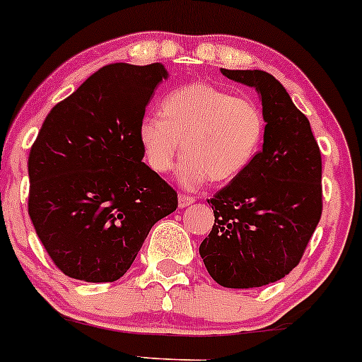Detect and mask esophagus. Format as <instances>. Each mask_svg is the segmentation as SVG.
<instances>
[{"label": "esophagus", "mask_w": 362, "mask_h": 362, "mask_svg": "<svg viewBox=\"0 0 362 362\" xmlns=\"http://www.w3.org/2000/svg\"><path fill=\"white\" fill-rule=\"evenodd\" d=\"M196 201L192 196H187V194H178V206L180 208H187V206L192 204Z\"/></svg>", "instance_id": "34e87169"}]
</instances>
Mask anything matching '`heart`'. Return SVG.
Masks as SVG:
<instances>
[{
    "mask_svg": "<svg viewBox=\"0 0 362 362\" xmlns=\"http://www.w3.org/2000/svg\"><path fill=\"white\" fill-rule=\"evenodd\" d=\"M264 136V113L254 99L208 82L175 87L163 98L160 115L139 123V141L154 172H170L182 148L178 177L187 187L239 177L259 154Z\"/></svg>",
    "mask_w": 362,
    "mask_h": 362,
    "instance_id": "1",
    "label": "heart"
}]
</instances>
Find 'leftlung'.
Listing matches in <instances>:
<instances>
[{"label": "left lung", "instance_id": "8db88e82", "mask_svg": "<svg viewBox=\"0 0 362 362\" xmlns=\"http://www.w3.org/2000/svg\"><path fill=\"white\" fill-rule=\"evenodd\" d=\"M256 87L266 118L263 149L244 173L208 199L214 225L199 254L226 288H254L292 272L323 211L321 151L303 111L263 70H225Z\"/></svg>", "mask_w": 362, "mask_h": 362}]
</instances>
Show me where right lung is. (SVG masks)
Here are the masks:
<instances>
[{"instance_id": "add662e5", "label": "right lung", "mask_w": 362, "mask_h": 362, "mask_svg": "<svg viewBox=\"0 0 362 362\" xmlns=\"http://www.w3.org/2000/svg\"><path fill=\"white\" fill-rule=\"evenodd\" d=\"M161 63H111L47 113L29 153V216L51 261L75 280L115 281L177 192L142 163L139 123Z\"/></svg>"}]
</instances>
